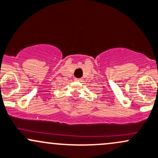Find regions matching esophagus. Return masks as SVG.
Here are the masks:
<instances>
[{"instance_id": "esophagus-1", "label": "esophagus", "mask_w": 158, "mask_h": 158, "mask_svg": "<svg viewBox=\"0 0 158 158\" xmlns=\"http://www.w3.org/2000/svg\"><path fill=\"white\" fill-rule=\"evenodd\" d=\"M82 79H78V78H76V79H75V81H76V82H82Z\"/></svg>"}]
</instances>
